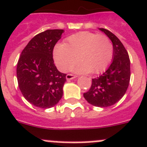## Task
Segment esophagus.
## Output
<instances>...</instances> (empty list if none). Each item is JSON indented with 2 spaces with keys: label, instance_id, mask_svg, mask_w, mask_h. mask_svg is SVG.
Returning <instances> with one entry per match:
<instances>
[{
  "label": "esophagus",
  "instance_id": "1",
  "mask_svg": "<svg viewBox=\"0 0 147 147\" xmlns=\"http://www.w3.org/2000/svg\"><path fill=\"white\" fill-rule=\"evenodd\" d=\"M77 78L76 75H72V74H67V75H66V79H67V80H72V79H75V78Z\"/></svg>",
  "mask_w": 147,
  "mask_h": 147
}]
</instances>
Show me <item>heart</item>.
Wrapping results in <instances>:
<instances>
[{
	"instance_id": "1",
	"label": "heart",
	"mask_w": 147,
	"mask_h": 147,
	"mask_svg": "<svg viewBox=\"0 0 147 147\" xmlns=\"http://www.w3.org/2000/svg\"><path fill=\"white\" fill-rule=\"evenodd\" d=\"M113 55V46L105 35L94 32H80L68 38L66 44H57L53 51V59L61 72L81 63L72 70L77 73H99L106 69Z\"/></svg>"
}]
</instances>
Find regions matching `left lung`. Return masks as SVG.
Returning a JSON list of instances; mask_svg holds the SVG:
<instances>
[{
    "label": "left lung",
    "mask_w": 147,
    "mask_h": 147,
    "mask_svg": "<svg viewBox=\"0 0 147 147\" xmlns=\"http://www.w3.org/2000/svg\"><path fill=\"white\" fill-rule=\"evenodd\" d=\"M98 30L112 41V61L105 72L92 79L90 90L83 96L94 106L107 107L117 103L125 94L131 78L130 59L123 43L112 32L104 28Z\"/></svg>",
    "instance_id": "obj_1"
}]
</instances>
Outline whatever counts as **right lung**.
<instances>
[{"label":"right lung","instance_id":"right-lung-1","mask_svg":"<svg viewBox=\"0 0 147 147\" xmlns=\"http://www.w3.org/2000/svg\"><path fill=\"white\" fill-rule=\"evenodd\" d=\"M64 30L38 34L22 51L16 67L20 90L27 101L42 109L53 107L63 95L66 75L53 64V50Z\"/></svg>","mask_w":147,"mask_h":147}]
</instances>
